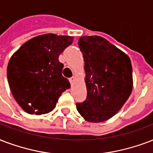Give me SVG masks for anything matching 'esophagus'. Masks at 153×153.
Wrapping results in <instances>:
<instances>
[{
	"instance_id": "obj_1",
	"label": "esophagus",
	"mask_w": 153,
	"mask_h": 153,
	"mask_svg": "<svg viewBox=\"0 0 153 153\" xmlns=\"http://www.w3.org/2000/svg\"><path fill=\"white\" fill-rule=\"evenodd\" d=\"M69 81H70L71 84H73V83L75 81V77H74V76H72L71 78H69Z\"/></svg>"
}]
</instances>
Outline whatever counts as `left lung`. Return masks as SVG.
I'll return each instance as SVG.
<instances>
[{
    "label": "left lung",
    "instance_id": "left-lung-1",
    "mask_svg": "<svg viewBox=\"0 0 153 153\" xmlns=\"http://www.w3.org/2000/svg\"><path fill=\"white\" fill-rule=\"evenodd\" d=\"M85 61L87 98L76 109L88 122H103L117 113L133 86L131 60L127 54L99 36L78 41Z\"/></svg>",
    "mask_w": 153,
    "mask_h": 153
}]
</instances>
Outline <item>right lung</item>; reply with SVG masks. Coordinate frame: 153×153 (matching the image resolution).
<instances>
[{
    "label": "right lung",
    "instance_id": "add662e5",
    "mask_svg": "<svg viewBox=\"0 0 153 153\" xmlns=\"http://www.w3.org/2000/svg\"><path fill=\"white\" fill-rule=\"evenodd\" d=\"M73 36L47 33L22 45L9 60L7 78L14 99L29 114L53 111L70 83L62 76L58 57L73 43Z\"/></svg>",
    "mask_w": 153,
    "mask_h": 153
}]
</instances>
